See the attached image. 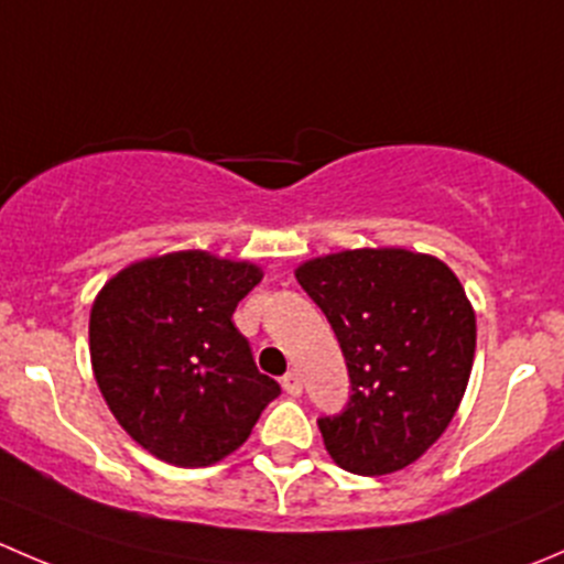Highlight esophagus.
<instances>
[{"instance_id":"esophagus-1","label":"esophagus","mask_w":564,"mask_h":564,"mask_svg":"<svg viewBox=\"0 0 564 564\" xmlns=\"http://www.w3.org/2000/svg\"><path fill=\"white\" fill-rule=\"evenodd\" d=\"M283 390H286L289 395H300V392H303V377H300L297 371H289L286 377H283Z\"/></svg>"}]
</instances>
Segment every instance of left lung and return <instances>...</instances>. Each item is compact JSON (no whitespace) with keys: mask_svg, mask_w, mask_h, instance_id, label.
<instances>
[{"mask_svg":"<svg viewBox=\"0 0 564 564\" xmlns=\"http://www.w3.org/2000/svg\"><path fill=\"white\" fill-rule=\"evenodd\" d=\"M349 368V403L318 420L329 458L355 475L414 464L451 425L475 360V311L429 253L360 248L297 267Z\"/></svg>","mask_w":564,"mask_h":564,"instance_id":"8db88e82","label":"left lung"}]
</instances>
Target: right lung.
Returning a JSON list of instances; mask_svg holds the SVG:
<instances>
[{
  "mask_svg": "<svg viewBox=\"0 0 564 564\" xmlns=\"http://www.w3.org/2000/svg\"><path fill=\"white\" fill-rule=\"evenodd\" d=\"M261 275L250 261L176 250L124 267L95 297V382L117 423L155 458L218 464L281 395L231 322Z\"/></svg>",
  "mask_w": 564,
  "mask_h": 564,
  "instance_id": "1",
  "label": "right lung"
}]
</instances>
